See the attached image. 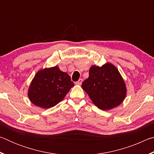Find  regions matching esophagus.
Listing matches in <instances>:
<instances>
[{"label": "esophagus", "instance_id": "obj_1", "mask_svg": "<svg viewBox=\"0 0 154 154\" xmlns=\"http://www.w3.org/2000/svg\"><path fill=\"white\" fill-rule=\"evenodd\" d=\"M82 82H83V79H79V80L77 81V82H75V84H76V85H82Z\"/></svg>", "mask_w": 154, "mask_h": 154}]
</instances>
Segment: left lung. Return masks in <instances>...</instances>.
Instances as JSON below:
<instances>
[{
  "label": "left lung",
  "mask_w": 154,
  "mask_h": 154,
  "mask_svg": "<svg viewBox=\"0 0 154 154\" xmlns=\"http://www.w3.org/2000/svg\"><path fill=\"white\" fill-rule=\"evenodd\" d=\"M82 86L93 103L102 110L116 107L126 94L123 79L117 68L110 63L91 67L89 77L83 81Z\"/></svg>",
  "instance_id": "obj_1"
}]
</instances>
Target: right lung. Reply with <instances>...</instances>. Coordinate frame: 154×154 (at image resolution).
<instances>
[{
    "instance_id": "add662e5",
    "label": "right lung",
    "mask_w": 154,
    "mask_h": 154,
    "mask_svg": "<svg viewBox=\"0 0 154 154\" xmlns=\"http://www.w3.org/2000/svg\"><path fill=\"white\" fill-rule=\"evenodd\" d=\"M74 83L58 66L45 69L35 75L28 90L31 102L43 109L51 108L63 100Z\"/></svg>"
}]
</instances>
